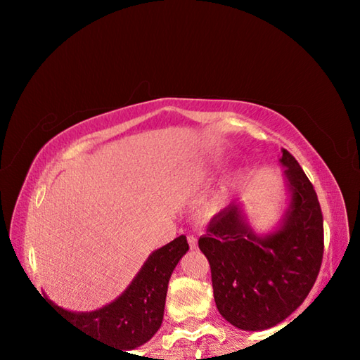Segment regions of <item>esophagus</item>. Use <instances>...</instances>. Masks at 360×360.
Wrapping results in <instances>:
<instances>
[{"instance_id":"obj_1","label":"esophagus","mask_w":360,"mask_h":360,"mask_svg":"<svg viewBox=\"0 0 360 360\" xmlns=\"http://www.w3.org/2000/svg\"><path fill=\"white\" fill-rule=\"evenodd\" d=\"M188 246H191L192 249H197V246H198V243H197V238H195V236H188Z\"/></svg>"}]
</instances>
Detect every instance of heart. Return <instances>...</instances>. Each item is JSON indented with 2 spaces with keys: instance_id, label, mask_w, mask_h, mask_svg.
Masks as SVG:
<instances>
[{
  "instance_id": "1",
  "label": "heart",
  "mask_w": 360,
  "mask_h": 360,
  "mask_svg": "<svg viewBox=\"0 0 360 360\" xmlns=\"http://www.w3.org/2000/svg\"><path fill=\"white\" fill-rule=\"evenodd\" d=\"M206 172H208V167H206L205 163H202V165H198L197 169H195V174L202 176V174H206ZM224 195H225V188L221 192V198H224Z\"/></svg>"
}]
</instances>
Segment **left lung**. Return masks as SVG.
<instances>
[{
    "mask_svg": "<svg viewBox=\"0 0 360 360\" xmlns=\"http://www.w3.org/2000/svg\"><path fill=\"white\" fill-rule=\"evenodd\" d=\"M281 152L289 203L278 227L255 233L243 203L233 202L211 219L198 240L211 266L219 313L248 332L275 327L300 307L324 254L318 195L295 158Z\"/></svg>",
    "mask_w": 360,
    "mask_h": 360,
    "instance_id": "8db88e82",
    "label": "left lung"
}]
</instances>
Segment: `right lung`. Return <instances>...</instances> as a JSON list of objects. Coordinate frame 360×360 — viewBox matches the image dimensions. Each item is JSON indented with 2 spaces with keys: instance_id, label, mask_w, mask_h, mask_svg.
Listing matches in <instances>:
<instances>
[{
  "instance_id": "add662e5",
  "label": "right lung",
  "mask_w": 360,
  "mask_h": 360,
  "mask_svg": "<svg viewBox=\"0 0 360 360\" xmlns=\"http://www.w3.org/2000/svg\"><path fill=\"white\" fill-rule=\"evenodd\" d=\"M187 251L188 245L184 235L155 249L129 288L114 302L95 311H70L49 298L47 300L75 327L122 349H135L149 341L160 328L168 281Z\"/></svg>"
}]
</instances>
